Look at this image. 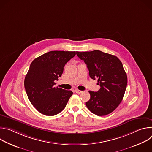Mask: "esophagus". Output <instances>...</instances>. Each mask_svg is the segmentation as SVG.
Instances as JSON below:
<instances>
[{
    "instance_id": "1",
    "label": "esophagus",
    "mask_w": 152,
    "mask_h": 152,
    "mask_svg": "<svg viewBox=\"0 0 152 152\" xmlns=\"http://www.w3.org/2000/svg\"><path fill=\"white\" fill-rule=\"evenodd\" d=\"M75 91L76 93H77V94H80V93H82V91L79 90H77V89H76V90H75Z\"/></svg>"
}]
</instances>
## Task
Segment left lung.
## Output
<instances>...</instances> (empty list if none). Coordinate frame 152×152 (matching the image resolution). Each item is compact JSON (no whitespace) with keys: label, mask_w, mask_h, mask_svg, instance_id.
<instances>
[{"label":"left lung","mask_w":152,"mask_h":152,"mask_svg":"<svg viewBox=\"0 0 152 152\" xmlns=\"http://www.w3.org/2000/svg\"><path fill=\"white\" fill-rule=\"evenodd\" d=\"M76 54L86 64L90 77L97 78L100 86L97 92L89 91L91 97L86 107L98 116L111 113L122 101L127 83L121 62L114 55L97 50Z\"/></svg>","instance_id":"8db88e82"}]
</instances>
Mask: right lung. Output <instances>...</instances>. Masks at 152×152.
Instances as JSON below:
<instances>
[{
	"mask_svg": "<svg viewBox=\"0 0 152 152\" xmlns=\"http://www.w3.org/2000/svg\"><path fill=\"white\" fill-rule=\"evenodd\" d=\"M76 52L50 51L35 58L25 79V88L32 104L40 113L53 116L66 107L73 92L55 87L66 64Z\"/></svg>",
	"mask_w": 152,
	"mask_h": 152,
	"instance_id": "right-lung-1",
	"label": "right lung"
}]
</instances>
